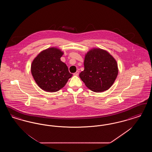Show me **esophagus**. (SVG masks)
I'll return each mask as SVG.
<instances>
[{
  "instance_id": "obj_1",
  "label": "esophagus",
  "mask_w": 152,
  "mask_h": 152,
  "mask_svg": "<svg viewBox=\"0 0 152 152\" xmlns=\"http://www.w3.org/2000/svg\"><path fill=\"white\" fill-rule=\"evenodd\" d=\"M79 72L78 71H77L73 75H74L75 76H78V75H79Z\"/></svg>"
}]
</instances>
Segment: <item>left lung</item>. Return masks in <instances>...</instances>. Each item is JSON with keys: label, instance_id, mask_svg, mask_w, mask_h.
Wrapping results in <instances>:
<instances>
[{"label": "left lung", "instance_id": "1", "mask_svg": "<svg viewBox=\"0 0 152 152\" xmlns=\"http://www.w3.org/2000/svg\"><path fill=\"white\" fill-rule=\"evenodd\" d=\"M84 70L79 76L94 92H102L113 84L118 73L116 59L107 51L94 48L88 51L84 61Z\"/></svg>", "mask_w": 152, "mask_h": 152}]
</instances>
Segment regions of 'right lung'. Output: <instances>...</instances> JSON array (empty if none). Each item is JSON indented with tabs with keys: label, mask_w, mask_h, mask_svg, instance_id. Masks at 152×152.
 I'll list each match as a JSON object with an SVG mask.
<instances>
[{
	"label": "right lung",
	"mask_w": 152,
	"mask_h": 152,
	"mask_svg": "<svg viewBox=\"0 0 152 152\" xmlns=\"http://www.w3.org/2000/svg\"><path fill=\"white\" fill-rule=\"evenodd\" d=\"M64 52L57 47L41 51L31 64V72L37 85L48 92H55L64 87L72 74L61 61Z\"/></svg>",
	"instance_id": "right-lung-1"
}]
</instances>
